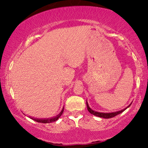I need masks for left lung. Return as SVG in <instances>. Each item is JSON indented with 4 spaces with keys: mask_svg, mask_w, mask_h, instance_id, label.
Masks as SVG:
<instances>
[{
    "mask_svg": "<svg viewBox=\"0 0 148 148\" xmlns=\"http://www.w3.org/2000/svg\"><path fill=\"white\" fill-rule=\"evenodd\" d=\"M86 103H87V110H88V111L90 112V113H91L92 115H94V116H98V117H103V118H105V119L112 118V117H114L115 116H116L117 115L122 113V112H123L124 110H125L127 108H129L130 106H131V104H130L128 107L126 108H125L124 110H121V111H118V112H112V113H102V112H101H101L93 111V110H91L89 108L88 104H87V102H86Z\"/></svg>",
    "mask_w": 148,
    "mask_h": 148,
    "instance_id": "1",
    "label": "left lung"
}]
</instances>
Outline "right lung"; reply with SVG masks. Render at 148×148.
Returning <instances> with one entry per match:
<instances>
[{
    "label": "right lung",
    "instance_id": "1",
    "mask_svg": "<svg viewBox=\"0 0 148 148\" xmlns=\"http://www.w3.org/2000/svg\"><path fill=\"white\" fill-rule=\"evenodd\" d=\"M63 111H64V108H62V111L61 112V113H60L59 115H57V116L54 117H52V118H50V119H36V118H31L32 119H33L34 121H37L38 123H52V122H54L57 121V119H58L60 116H61L63 113Z\"/></svg>",
    "mask_w": 148,
    "mask_h": 148
}]
</instances>
